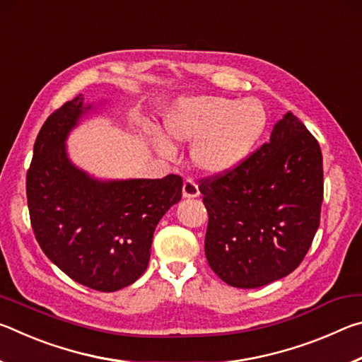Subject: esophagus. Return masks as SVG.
Returning a JSON list of instances; mask_svg holds the SVG:
<instances>
[{
	"mask_svg": "<svg viewBox=\"0 0 362 362\" xmlns=\"http://www.w3.org/2000/svg\"><path fill=\"white\" fill-rule=\"evenodd\" d=\"M182 194L183 198H198L199 196V188L192 179H187L183 182V187H182Z\"/></svg>",
	"mask_w": 362,
	"mask_h": 362,
	"instance_id": "obj_1",
	"label": "esophagus"
}]
</instances>
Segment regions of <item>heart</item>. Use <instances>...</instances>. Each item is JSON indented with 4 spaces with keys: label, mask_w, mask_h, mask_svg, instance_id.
<instances>
[{
    "label": "heart",
    "mask_w": 362,
    "mask_h": 362,
    "mask_svg": "<svg viewBox=\"0 0 362 362\" xmlns=\"http://www.w3.org/2000/svg\"><path fill=\"white\" fill-rule=\"evenodd\" d=\"M267 110L254 97H183L163 115L166 137L192 145V161L207 175L228 174L246 161L267 127ZM168 139L153 136L151 146L164 158H174Z\"/></svg>",
    "instance_id": "b5f03b06"
}]
</instances>
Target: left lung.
I'll return each mask as SVG.
<instances>
[{"instance_id":"8db88e82","label":"left lung","mask_w":362,"mask_h":362,"mask_svg":"<svg viewBox=\"0 0 362 362\" xmlns=\"http://www.w3.org/2000/svg\"><path fill=\"white\" fill-rule=\"evenodd\" d=\"M209 212L204 250L226 284L255 289L287 276L320 226L322 153L296 115L240 168L199 185Z\"/></svg>"}]
</instances>
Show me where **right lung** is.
Returning a JSON list of instances; mask_svg holds the SVG:
<instances>
[{"label": "right lung", "instance_id": "obj_1", "mask_svg": "<svg viewBox=\"0 0 362 362\" xmlns=\"http://www.w3.org/2000/svg\"><path fill=\"white\" fill-rule=\"evenodd\" d=\"M107 100L66 102L42 124L27 174L36 241L54 265L90 289L115 292L148 267L153 233L182 198V179H100L71 161L66 140Z\"/></svg>", "mask_w": 362, "mask_h": 362}]
</instances>
